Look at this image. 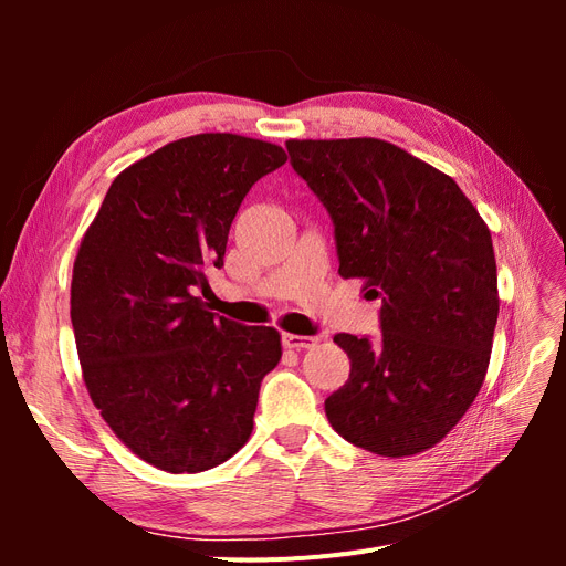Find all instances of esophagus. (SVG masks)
Returning a JSON list of instances; mask_svg holds the SVG:
<instances>
[{"mask_svg":"<svg viewBox=\"0 0 566 566\" xmlns=\"http://www.w3.org/2000/svg\"><path fill=\"white\" fill-rule=\"evenodd\" d=\"M283 345H285L287 349H312V347L318 345V337L285 333V335H283Z\"/></svg>","mask_w":566,"mask_h":566,"instance_id":"1","label":"esophagus"}]
</instances>
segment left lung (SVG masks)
<instances>
[{
	"instance_id": "1",
	"label": "left lung",
	"mask_w": 566,
	"mask_h": 566,
	"mask_svg": "<svg viewBox=\"0 0 566 566\" xmlns=\"http://www.w3.org/2000/svg\"><path fill=\"white\" fill-rule=\"evenodd\" d=\"M285 146L333 217L339 276L382 295L375 345L335 335L352 373L325 399V416L375 455L432 449L468 413L489 370L501 300L486 221L449 175L389 142Z\"/></svg>"
}]
</instances>
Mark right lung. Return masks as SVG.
Here are the masks:
<instances>
[{
	"label": "right lung",
	"mask_w": 566,
	"mask_h": 566,
	"mask_svg": "<svg viewBox=\"0 0 566 566\" xmlns=\"http://www.w3.org/2000/svg\"><path fill=\"white\" fill-rule=\"evenodd\" d=\"M287 160L229 132L186 136L123 169L84 231L71 318L94 406L148 465L196 474L245 447L281 333L208 312L198 290L224 264L256 179Z\"/></svg>",
	"instance_id": "1"
}]
</instances>
